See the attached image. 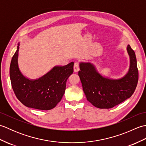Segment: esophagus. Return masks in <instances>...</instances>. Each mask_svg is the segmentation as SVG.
Instances as JSON below:
<instances>
[{"label": "esophagus", "mask_w": 146, "mask_h": 146, "mask_svg": "<svg viewBox=\"0 0 146 146\" xmlns=\"http://www.w3.org/2000/svg\"><path fill=\"white\" fill-rule=\"evenodd\" d=\"M73 68H74V71H75V72H77V71L79 70V69H80V64H79V63H78V62H75V64H74Z\"/></svg>", "instance_id": "34e87169"}]
</instances>
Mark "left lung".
<instances>
[{
    "instance_id": "left-lung-1",
    "label": "left lung",
    "mask_w": 146,
    "mask_h": 146,
    "mask_svg": "<svg viewBox=\"0 0 146 146\" xmlns=\"http://www.w3.org/2000/svg\"><path fill=\"white\" fill-rule=\"evenodd\" d=\"M131 59L128 73L123 78L114 80L104 78L90 63H81L78 75L86 99L99 108H110L122 103L134 94L139 79L134 51L128 45Z\"/></svg>"
}]
</instances>
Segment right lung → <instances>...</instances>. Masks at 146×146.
<instances>
[{"label": "right lung", "mask_w": 146, "mask_h": 146, "mask_svg": "<svg viewBox=\"0 0 146 146\" xmlns=\"http://www.w3.org/2000/svg\"><path fill=\"white\" fill-rule=\"evenodd\" d=\"M17 49L10 65L12 88L17 99L27 107L48 110L54 108L61 100L66 89L68 78L73 73V62L64 66L52 68L42 78L29 80L19 70Z\"/></svg>", "instance_id": "right-lung-1"}]
</instances>
